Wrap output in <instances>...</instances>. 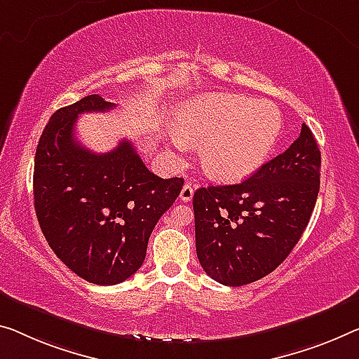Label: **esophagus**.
<instances>
[{
  "instance_id": "34e87169",
  "label": "esophagus",
  "mask_w": 359,
  "mask_h": 359,
  "mask_svg": "<svg viewBox=\"0 0 359 359\" xmlns=\"http://www.w3.org/2000/svg\"><path fill=\"white\" fill-rule=\"evenodd\" d=\"M192 196H194V189H192V186L191 184H184L183 189H181V192H180L181 201L189 202L191 198H192Z\"/></svg>"
}]
</instances>
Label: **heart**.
Listing matches in <instances>:
<instances>
[{
    "label": "heart",
    "mask_w": 359,
    "mask_h": 359,
    "mask_svg": "<svg viewBox=\"0 0 359 359\" xmlns=\"http://www.w3.org/2000/svg\"><path fill=\"white\" fill-rule=\"evenodd\" d=\"M283 130L273 102L228 93L198 96L176 115V133L201 145L205 172L222 181L249 178L268 161Z\"/></svg>",
    "instance_id": "obj_1"
}]
</instances>
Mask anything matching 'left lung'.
<instances>
[{
    "instance_id": "1",
    "label": "left lung",
    "mask_w": 359,
    "mask_h": 359,
    "mask_svg": "<svg viewBox=\"0 0 359 359\" xmlns=\"http://www.w3.org/2000/svg\"><path fill=\"white\" fill-rule=\"evenodd\" d=\"M321 152L303 123L287 151L239 184L196 191V250L203 271L229 287L264 278L289 257L319 192Z\"/></svg>"
}]
</instances>
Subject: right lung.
I'll list each match as a JSON object with an SVG mask.
<instances>
[{"instance_id":"add662e5","label":"right lung","mask_w":359,"mask_h":359,"mask_svg":"<svg viewBox=\"0 0 359 359\" xmlns=\"http://www.w3.org/2000/svg\"><path fill=\"white\" fill-rule=\"evenodd\" d=\"M114 107L90 95L56 110L38 141L33 170L43 236L65 266L97 285L123 283L141 268L152 229L184 184L149 172L128 140L106 154L76 140L80 114Z\"/></svg>"}]
</instances>
